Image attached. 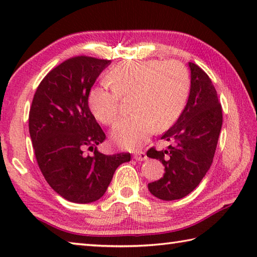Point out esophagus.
<instances>
[{
	"label": "esophagus",
	"mask_w": 257,
	"mask_h": 257,
	"mask_svg": "<svg viewBox=\"0 0 257 257\" xmlns=\"http://www.w3.org/2000/svg\"><path fill=\"white\" fill-rule=\"evenodd\" d=\"M134 159L137 161H145L147 159V155L144 151H137L136 153L134 154Z\"/></svg>",
	"instance_id": "esophagus-1"
}]
</instances>
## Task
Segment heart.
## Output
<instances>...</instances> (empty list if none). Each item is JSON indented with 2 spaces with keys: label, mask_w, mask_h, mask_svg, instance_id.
Listing matches in <instances>:
<instances>
[{
  "label": "heart",
  "mask_w": 257,
  "mask_h": 257,
  "mask_svg": "<svg viewBox=\"0 0 257 257\" xmlns=\"http://www.w3.org/2000/svg\"><path fill=\"white\" fill-rule=\"evenodd\" d=\"M111 87L98 86L89 93V108L98 121L110 125L118 118L122 98L133 96L132 115L114 124L111 136L125 149L144 144L155 127L165 129L179 118L188 97L187 68L177 60L124 61L106 75Z\"/></svg>",
  "instance_id": "b5f03b06"
}]
</instances>
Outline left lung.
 <instances>
[{
  "label": "left lung",
  "mask_w": 257,
  "mask_h": 257,
  "mask_svg": "<svg viewBox=\"0 0 257 257\" xmlns=\"http://www.w3.org/2000/svg\"><path fill=\"white\" fill-rule=\"evenodd\" d=\"M190 93L177 122L162 139L173 142L168 150L151 147L147 156L160 160L165 173L150 182L149 190L163 201H175L190 194L205 177L214 158L222 127V107L207 73L189 62Z\"/></svg>",
  "instance_id": "left-lung-1"
}]
</instances>
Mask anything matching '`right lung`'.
Returning <instances> with one entry per match:
<instances>
[{
    "instance_id": "right-lung-1",
    "label": "right lung",
    "mask_w": 257,
    "mask_h": 257,
    "mask_svg": "<svg viewBox=\"0 0 257 257\" xmlns=\"http://www.w3.org/2000/svg\"><path fill=\"white\" fill-rule=\"evenodd\" d=\"M110 60L78 55L47 73L35 92L29 134L38 167L52 189L67 201L87 204L105 193L130 153L105 155L96 150L105 141L88 106L90 88ZM85 149L94 152L85 156Z\"/></svg>"
}]
</instances>
